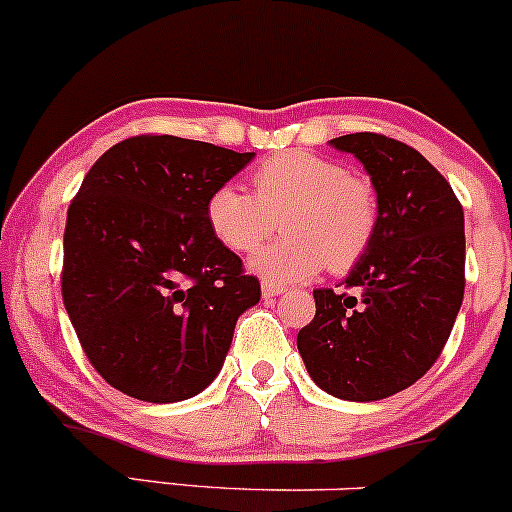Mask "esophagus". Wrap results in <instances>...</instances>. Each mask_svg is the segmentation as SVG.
I'll return each instance as SVG.
<instances>
[{"instance_id":"1","label":"esophagus","mask_w":512,"mask_h":512,"mask_svg":"<svg viewBox=\"0 0 512 512\" xmlns=\"http://www.w3.org/2000/svg\"><path fill=\"white\" fill-rule=\"evenodd\" d=\"M280 292H283V287H280V285H273V283H263L261 285V295L266 297V300H271V297H278Z\"/></svg>"}]
</instances>
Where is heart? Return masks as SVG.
<instances>
[{"label":"heart","mask_w":512,"mask_h":512,"mask_svg":"<svg viewBox=\"0 0 512 512\" xmlns=\"http://www.w3.org/2000/svg\"><path fill=\"white\" fill-rule=\"evenodd\" d=\"M251 181L254 195L234 183L217 186L205 203V220L212 237L239 254L258 249L280 220L285 239L249 261L266 283H300L324 266L343 273L367 254L380 203L348 166L290 149L258 166Z\"/></svg>","instance_id":"1"}]
</instances>
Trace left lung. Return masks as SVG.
Returning a JSON list of instances; mask_svg holds the SVG:
<instances>
[{"instance_id":"8db88e82","label":"left lung","mask_w":512,"mask_h":512,"mask_svg":"<svg viewBox=\"0 0 512 512\" xmlns=\"http://www.w3.org/2000/svg\"><path fill=\"white\" fill-rule=\"evenodd\" d=\"M365 166L380 203L367 254L343 285L314 290L317 314L297 333L309 377L343 401H380L438 360L464 297V212L421 152L375 132L333 137Z\"/></svg>"}]
</instances>
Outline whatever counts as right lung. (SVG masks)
Here are the masks:
<instances>
[{
    "label": "right lung",
    "instance_id": "obj_1",
    "mask_svg": "<svg viewBox=\"0 0 512 512\" xmlns=\"http://www.w3.org/2000/svg\"><path fill=\"white\" fill-rule=\"evenodd\" d=\"M254 157L140 135L84 176L67 210L62 300L89 363L118 392L174 404L220 375L261 285L212 237L205 203Z\"/></svg>",
    "mask_w": 512,
    "mask_h": 512
}]
</instances>
